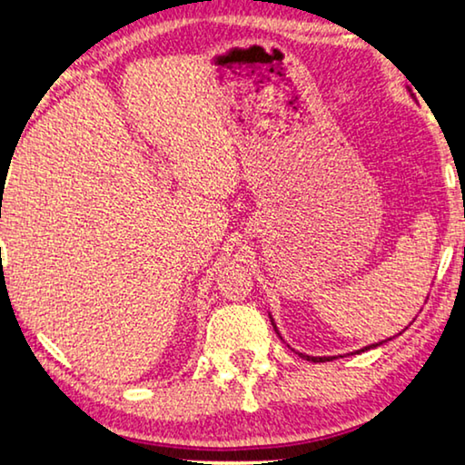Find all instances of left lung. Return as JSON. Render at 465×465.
Instances as JSON below:
<instances>
[{
    "label": "left lung",
    "mask_w": 465,
    "mask_h": 465,
    "mask_svg": "<svg viewBox=\"0 0 465 465\" xmlns=\"http://www.w3.org/2000/svg\"><path fill=\"white\" fill-rule=\"evenodd\" d=\"M277 330V328H275ZM379 345H383V342H379ZM371 347H377V345H368V347H364V349H360V351H366V349H371ZM302 355V353H301ZM302 358H307V360H311V361H330V360H334V358H311V355H302Z\"/></svg>",
    "instance_id": "left-lung-1"
}]
</instances>
